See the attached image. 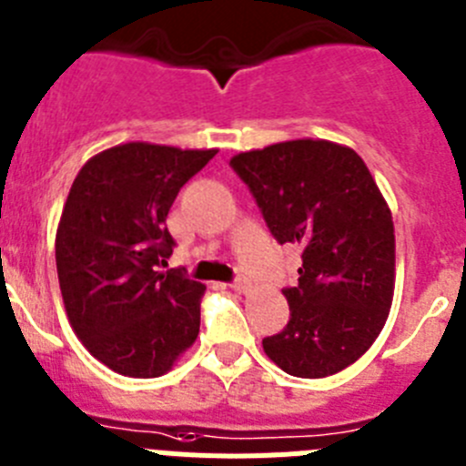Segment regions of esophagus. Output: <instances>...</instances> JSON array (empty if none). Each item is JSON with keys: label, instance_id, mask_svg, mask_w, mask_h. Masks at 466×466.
Here are the masks:
<instances>
[{"label": "esophagus", "instance_id": "34e87169", "mask_svg": "<svg viewBox=\"0 0 466 466\" xmlns=\"http://www.w3.org/2000/svg\"><path fill=\"white\" fill-rule=\"evenodd\" d=\"M232 288L237 292H246V290H250V280L246 279V276H237V279L232 280Z\"/></svg>", "mask_w": 466, "mask_h": 466}]
</instances>
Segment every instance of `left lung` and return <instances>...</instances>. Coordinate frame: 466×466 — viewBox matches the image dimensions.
Instances as JSON below:
<instances>
[{
  "label": "left lung",
  "mask_w": 466,
  "mask_h": 466,
  "mask_svg": "<svg viewBox=\"0 0 466 466\" xmlns=\"http://www.w3.org/2000/svg\"><path fill=\"white\" fill-rule=\"evenodd\" d=\"M229 167L248 186L276 241L301 248L290 320L262 339L285 374L325 379L362 358L388 320L395 290L392 213L355 150L297 139L238 153Z\"/></svg>",
  "instance_id": "obj_1"
}]
</instances>
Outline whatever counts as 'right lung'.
<instances>
[{"instance_id":"add662e5","label":"right lung","mask_w":466,"mask_h":466,"mask_svg":"<svg viewBox=\"0 0 466 466\" xmlns=\"http://www.w3.org/2000/svg\"><path fill=\"white\" fill-rule=\"evenodd\" d=\"M218 150L123 144L83 165L56 237L62 299L99 362L155 379L199 334L202 283L162 271L174 253L165 220L176 195Z\"/></svg>"}]
</instances>
